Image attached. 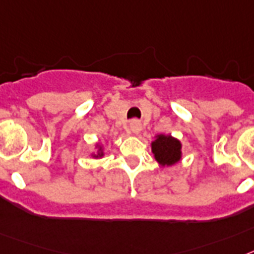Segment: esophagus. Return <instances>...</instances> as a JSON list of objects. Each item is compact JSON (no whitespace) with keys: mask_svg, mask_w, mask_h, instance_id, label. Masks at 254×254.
Instances as JSON below:
<instances>
[{"mask_svg":"<svg viewBox=\"0 0 254 254\" xmlns=\"http://www.w3.org/2000/svg\"><path fill=\"white\" fill-rule=\"evenodd\" d=\"M129 129H131L132 133L137 135V133L141 131V123H140L139 121L133 119V121H131V123H129Z\"/></svg>","mask_w":254,"mask_h":254,"instance_id":"1","label":"esophagus"}]
</instances>
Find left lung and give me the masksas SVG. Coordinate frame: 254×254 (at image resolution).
<instances>
[{
	"label": "left lung",
	"mask_w": 254,
	"mask_h": 254,
	"mask_svg": "<svg viewBox=\"0 0 254 254\" xmlns=\"http://www.w3.org/2000/svg\"><path fill=\"white\" fill-rule=\"evenodd\" d=\"M152 152L161 166H173L182 158V144L171 135H157L152 141Z\"/></svg>",
	"instance_id": "8db88e82"
}]
</instances>
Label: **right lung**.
<instances>
[{
	"mask_svg": "<svg viewBox=\"0 0 254 254\" xmlns=\"http://www.w3.org/2000/svg\"><path fill=\"white\" fill-rule=\"evenodd\" d=\"M97 148H98L97 154H93V157H96V158H98V157H102V156H104V152H102V146H101V145H97Z\"/></svg>",
	"mask_w": 254,
	"mask_h": 254,
	"instance_id": "right-lung-1",
	"label": "right lung"
}]
</instances>
